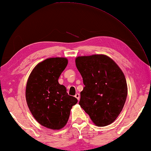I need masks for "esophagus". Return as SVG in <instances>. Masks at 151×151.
I'll return each mask as SVG.
<instances>
[{
	"label": "esophagus",
	"mask_w": 151,
	"mask_h": 151,
	"mask_svg": "<svg viewBox=\"0 0 151 151\" xmlns=\"http://www.w3.org/2000/svg\"><path fill=\"white\" fill-rule=\"evenodd\" d=\"M75 97H76V98H77V99H78V101H79V100H80V94H79V93H76V96H75Z\"/></svg>",
	"instance_id": "esophagus-1"
}]
</instances>
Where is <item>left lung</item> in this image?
I'll list each match as a JSON object with an SVG mask.
<instances>
[{
  "instance_id": "1",
  "label": "left lung",
  "mask_w": 151,
  "mask_h": 151,
  "mask_svg": "<svg viewBox=\"0 0 151 151\" xmlns=\"http://www.w3.org/2000/svg\"><path fill=\"white\" fill-rule=\"evenodd\" d=\"M76 65L85 87L79 104L97 126L112 123L122 111L127 96L125 76L105 55L79 56Z\"/></svg>"
}]
</instances>
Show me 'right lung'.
I'll list each match as a JSON object with an SVG mask.
<instances>
[{"label":"right lung","instance_id":"1","mask_svg":"<svg viewBox=\"0 0 151 151\" xmlns=\"http://www.w3.org/2000/svg\"><path fill=\"white\" fill-rule=\"evenodd\" d=\"M68 65L65 58H47L37 64L26 83V99L33 117L45 127L60 129L67 123L78 99L70 96L58 79Z\"/></svg>","mask_w":151,"mask_h":151}]
</instances>
